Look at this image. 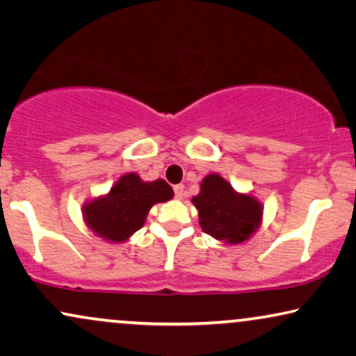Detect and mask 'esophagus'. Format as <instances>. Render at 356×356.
Segmentation results:
<instances>
[{"instance_id": "1", "label": "esophagus", "mask_w": 356, "mask_h": 356, "mask_svg": "<svg viewBox=\"0 0 356 356\" xmlns=\"http://www.w3.org/2000/svg\"><path fill=\"white\" fill-rule=\"evenodd\" d=\"M174 193H175V198H182L184 197V186H182V184H179V186H174Z\"/></svg>"}]
</instances>
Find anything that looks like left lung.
Returning a JSON list of instances; mask_svg holds the SVG:
<instances>
[{
    "instance_id": "8db88e82",
    "label": "left lung",
    "mask_w": 356,
    "mask_h": 356,
    "mask_svg": "<svg viewBox=\"0 0 356 356\" xmlns=\"http://www.w3.org/2000/svg\"><path fill=\"white\" fill-rule=\"evenodd\" d=\"M203 233L226 244H241L259 229L264 207L250 193L236 192L220 174H208L192 198Z\"/></svg>"
}]
</instances>
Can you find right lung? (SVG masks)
<instances>
[{
	"label": "right lung",
	"mask_w": 356,
	"mask_h": 356,
	"mask_svg": "<svg viewBox=\"0 0 356 356\" xmlns=\"http://www.w3.org/2000/svg\"><path fill=\"white\" fill-rule=\"evenodd\" d=\"M174 191L163 179L141 181L138 174L122 175L106 195L84 203L83 218L97 238L111 243H125L143 227L151 207L169 202Z\"/></svg>",
	"instance_id": "right-lung-1"
}]
</instances>
